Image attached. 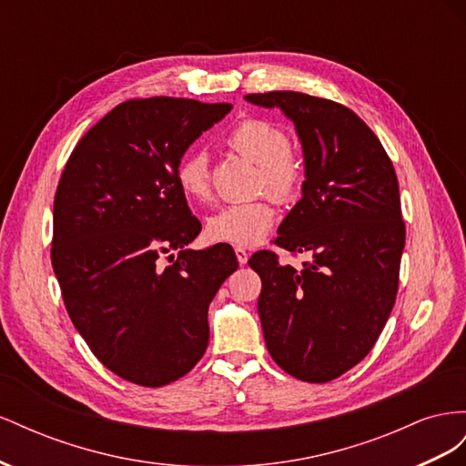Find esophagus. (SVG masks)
<instances>
[{
  "label": "esophagus",
  "instance_id": "1",
  "mask_svg": "<svg viewBox=\"0 0 466 466\" xmlns=\"http://www.w3.org/2000/svg\"><path fill=\"white\" fill-rule=\"evenodd\" d=\"M235 255H237L238 264H247L248 262V252H247L245 247H235Z\"/></svg>",
  "mask_w": 466,
  "mask_h": 466
}]
</instances>
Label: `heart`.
<instances>
[{
	"mask_svg": "<svg viewBox=\"0 0 466 466\" xmlns=\"http://www.w3.org/2000/svg\"><path fill=\"white\" fill-rule=\"evenodd\" d=\"M228 144L258 167L257 187L270 192L278 202H293L305 182V163L289 149L288 132L276 122L247 118L228 136ZM177 182L192 202H206L211 192L209 161L204 151H190L177 165ZM276 208L272 200L255 198L219 208L206 221L209 241L237 247L260 243L272 229Z\"/></svg>",
	"mask_w": 466,
	"mask_h": 466,
	"instance_id": "b5f03b06",
	"label": "heart"
}]
</instances>
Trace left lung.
I'll use <instances>...</instances> for the list:
<instances>
[{
    "mask_svg": "<svg viewBox=\"0 0 466 466\" xmlns=\"http://www.w3.org/2000/svg\"><path fill=\"white\" fill-rule=\"evenodd\" d=\"M245 98L295 124L303 196L276 245L313 257L303 270L270 250L250 257L266 348L291 377L327 383L370 354L397 299L406 238L397 173L370 126L340 103L295 91Z\"/></svg>",
    "mask_w": 466,
    "mask_h": 466,
    "instance_id": "8db88e82",
    "label": "left lung"
}]
</instances>
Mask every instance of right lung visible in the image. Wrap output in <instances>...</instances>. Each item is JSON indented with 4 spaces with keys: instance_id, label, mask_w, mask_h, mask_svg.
I'll return each instance as SVG.
<instances>
[{
    "instance_id": "obj_1",
    "label": "right lung",
    "mask_w": 466,
    "mask_h": 466,
    "mask_svg": "<svg viewBox=\"0 0 466 466\" xmlns=\"http://www.w3.org/2000/svg\"><path fill=\"white\" fill-rule=\"evenodd\" d=\"M231 108L173 96L126 101L79 139L64 167L54 274L83 340L130 383L163 387L200 361L208 307L238 266L233 248H187L202 225L177 182L182 155Z\"/></svg>"
}]
</instances>
